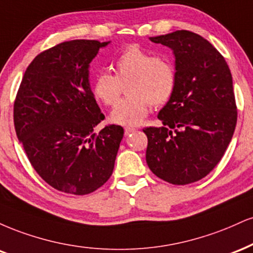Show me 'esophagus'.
I'll use <instances>...</instances> for the list:
<instances>
[{"instance_id":"34e87169","label":"esophagus","mask_w":253,"mask_h":253,"mask_svg":"<svg viewBox=\"0 0 253 253\" xmlns=\"http://www.w3.org/2000/svg\"><path fill=\"white\" fill-rule=\"evenodd\" d=\"M135 130H136L135 127H132V126H126V127H124V133H126V135H130V133L135 131Z\"/></svg>"}]
</instances>
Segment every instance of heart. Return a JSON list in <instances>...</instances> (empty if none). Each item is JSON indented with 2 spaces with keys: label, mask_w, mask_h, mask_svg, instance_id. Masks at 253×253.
Returning <instances> with one entry per match:
<instances>
[{
  "label": "heart",
  "mask_w": 253,
  "mask_h": 253,
  "mask_svg": "<svg viewBox=\"0 0 253 253\" xmlns=\"http://www.w3.org/2000/svg\"><path fill=\"white\" fill-rule=\"evenodd\" d=\"M114 74L100 72L96 77L92 92L97 100L111 106L126 86L124 98L116 104L110 121L120 126H137L147 117L150 104L161 106L173 96L176 73L173 62L166 56H151L145 50L131 46L114 62Z\"/></svg>",
  "instance_id": "1"
}]
</instances>
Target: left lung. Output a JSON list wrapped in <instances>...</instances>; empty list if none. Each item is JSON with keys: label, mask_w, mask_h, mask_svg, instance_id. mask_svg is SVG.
I'll return each mask as SVG.
<instances>
[{"label": "left lung", "mask_w": 253, "mask_h": 253, "mask_svg": "<svg viewBox=\"0 0 253 253\" xmlns=\"http://www.w3.org/2000/svg\"><path fill=\"white\" fill-rule=\"evenodd\" d=\"M173 50L176 82L160 110V127H145L150 170L173 185L210 174L224 156L237 124L232 74L224 56L189 31L149 38Z\"/></svg>", "instance_id": "left-lung-1"}]
</instances>
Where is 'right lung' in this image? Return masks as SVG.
Returning <instances> with one entry per match:
<instances>
[{
	"label": "right lung",
	"instance_id": "add662e5",
	"mask_svg": "<svg viewBox=\"0 0 253 253\" xmlns=\"http://www.w3.org/2000/svg\"><path fill=\"white\" fill-rule=\"evenodd\" d=\"M110 43L72 40L40 53L27 67L14 126L29 162L58 191L85 195L111 176L124 130L104 120L90 86V64Z\"/></svg>",
	"mask_w": 253,
	"mask_h": 253
}]
</instances>
